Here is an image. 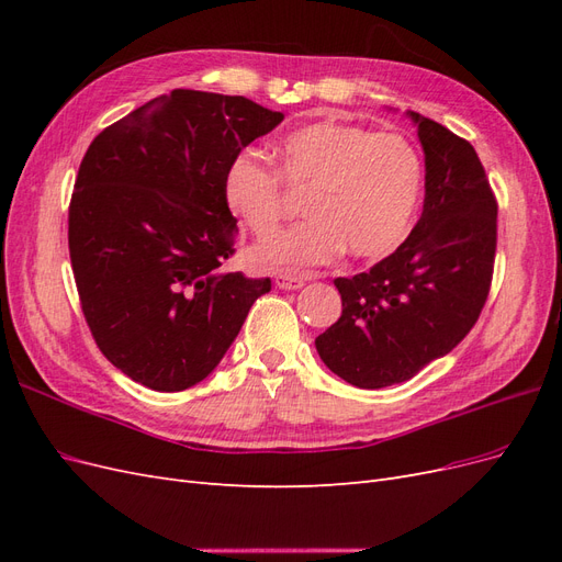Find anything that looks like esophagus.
I'll return each instance as SVG.
<instances>
[{
	"instance_id": "34e87169",
	"label": "esophagus",
	"mask_w": 562,
	"mask_h": 562,
	"mask_svg": "<svg viewBox=\"0 0 562 562\" xmlns=\"http://www.w3.org/2000/svg\"><path fill=\"white\" fill-rule=\"evenodd\" d=\"M274 283H277V288H281V291H300V288L304 285V279L291 277V274H277Z\"/></svg>"
}]
</instances>
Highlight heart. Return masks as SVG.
Masks as SVG:
<instances>
[{"label":"heart","instance_id":"1","mask_svg":"<svg viewBox=\"0 0 562 562\" xmlns=\"http://www.w3.org/2000/svg\"><path fill=\"white\" fill-rule=\"evenodd\" d=\"M279 171L304 196L310 217L277 236L252 258L267 269L304 271L333 262L345 248L353 258H382L413 227L422 196V161L398 133L359 124L316 122L279 143ZM227 209L269 239L285 215L281 180L260 157L241 151L223 176Z\"/></svg>","mask_w":562,"mask_h":562}]
</instances>
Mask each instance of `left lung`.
Listing matches in <instances>:
<instances>
[{
    "label": "left lung",
    "instance_id": "obj_1",
    "mask_svg": "<svg viewBox=\"0 0 562 562\" xmlns=\"http://www.w3.org/2000/svg\"><path fill=\"white\" fill-rule=\"evenodd\" d=\"M424 149V209L411 236L375 267L335 279L342 316L316 337L337 378L359 389L411 380L479 321L497 248V201L471 143L405 112Z\"/></svg>",
    "mask_w": 562,
    "mask_h": 562
}]
</instances>
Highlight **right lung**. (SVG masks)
Returning a JSON list of instances; mask_svg holds the SVG:
<instances>
[{"label":"right lung","mask_w":562,"mask_h":562,"mask_svg":"<svg viewBox=\"0 0 562 562\" xmlns=\"http://www.w3.org/2000/svg\"><path fill=\"white\" fill-rule=\"evenodd\" d=\"M283 114L244 95L176 89L95 135L70 203V260L105 359L155 391L206 380L269 279L225 271L236 220L227 164Z\"/></svg>","instance_id":"add662e5"}]
</instances>
